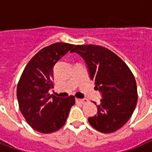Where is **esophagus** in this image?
<instances>
[{
	"instance_id": "1",
	"label": "esophagus",
	"mask_w": 152,
	"mask_h": 152,
	"mask_svg": "<svg viewBox=\"0 0 152 152\" xmlns=\"http://www.w3.org/2000/svg\"><path fill=\"white\" fill-rule=\"evenodd\" d=\"M76 101L79 103H81V104H85L88 102V99H76Z\"/></svg>"
}]
</instances>
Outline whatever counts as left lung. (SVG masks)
<instances>
[{
	"label": "left lung",
	"mask_w": 152,
	"mask_h": 152,
	"mask_svg": "<svg viewBox=\"0 0 152 152\" xmlns=\"http://www.w3.org/2000/svg\"><path fill=\"white\" fill-rule=\"evenodd\" d=\"M70 52L83 57L95 88L102 93L97 114L88 118V122L103 133L115 132L129 121L137 106L133 74L118 55L102 46L77 45Z\"/></svg>",
	"instance_id": "left-lung-1"
}]
</instances>
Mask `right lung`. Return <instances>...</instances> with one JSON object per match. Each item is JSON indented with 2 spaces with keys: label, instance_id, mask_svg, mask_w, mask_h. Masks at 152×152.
Wrapping results in <instances>:
<instances>
[{
  "label": "right lung",
  "instance_id": "1",
  "mask_svg": "<svg viewBox=\"0 0 152 152\" xmlns=\"http://www.w3.org/2000/svg\"><path fill=\"white\" fill-rule=\"evenodd\" d=\"M75 45L56 42L37 53L25 67L16 89L20 112L28 125L42 133H51L65 124L75 97L50 95L53 88V67Z\"/></svg>",
  "mask_w": 152,
  "mask_h": 152
}]
</instances>
